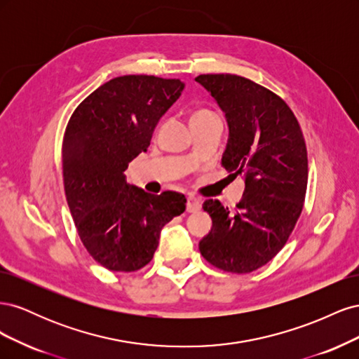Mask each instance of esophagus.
Returning <instances> with one entry per match:
<instances>
[{
    "label": "esophagus",
    "mask_w": 359,
    "mask_h": 359,
    "mask_svg": "<svg viewBox=\"0 0 359 359\" xmlns=\"http://www.w3.org/2000/svg\"><path fill=\"white\" fill-rule=\"evenodd\" d=\"M201 205H202L201 199L194 198V196H189V198H187V211H189V212H196V211H199V210H201Z\"/></svg>",
    "instance_id": "esophagus-1"
}]
</instances>
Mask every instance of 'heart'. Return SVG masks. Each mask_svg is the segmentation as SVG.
Segmentation results:
<instances>
[{"label": "heart", "instance_id": "b5f03b06", "mask_svg": "<svg viewBox=\"0 0 359 359\" xmlns=\"http://www.w3.org/2000/svg\"><path fill=\"white\" fill-rule=\"evenodd\" d=\"M211 116H217V115L214 112L208 111V109H199L196 112H193V115L190 118V123L201 121V119H206V118H211Z\"/></svg>", "mask_w": 359, "mask_h": 359}]
</instances>
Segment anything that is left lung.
Segmentation results:
<instances>
[{"label":"left lung","instance_id":"obj_1","mask_svg":"<svg viewBox=\"0 0 359 359\" xmlns=\"http://www.w3.org/2000/svg\"><path fill=\"white\" fill-rule=\"evenodd\" d=\"M222 107L229 140L222 166L243 175V199L231 211L208 199L212 227L201 255L226 273L247 274L264 266L287 243L306 199L307 148L297 116L265 86L236 74L196 78Z\"/></svg>","mask_w":359,"mask_h":359}]
</instances>
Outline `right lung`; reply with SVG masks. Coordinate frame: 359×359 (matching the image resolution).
I'll list each match as a JSON object with an SVG mask.
<instances>
[{
    "mask_svg": "<svg viewBox=\"0 0 359 359\" xmlns=\"http://www.w3.org/2000/svg\"><path fill=\"white\" fill-rule=\"evenodd\" d=\"M182 90L180 79L119 76L86 97L69 119L62 139L67 203L86 252L109 271L133 273L149 264L161 227L186 210L184 194H149L124 175Z\"/></svg>",
    "mask_w": 359,
    "mask_h": 359,
    "instance_id": "right-lung-1",
    "label": "right lung"
}]
</instances>
